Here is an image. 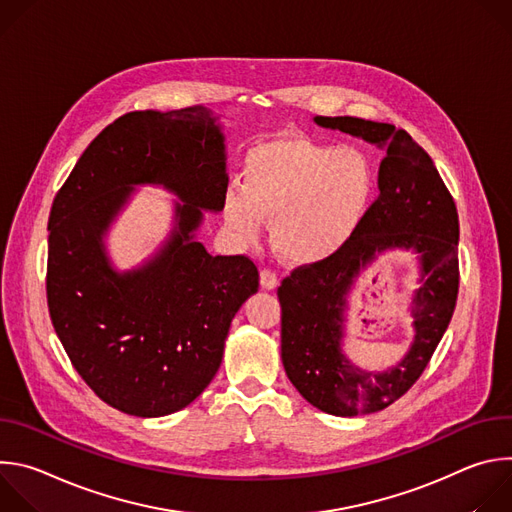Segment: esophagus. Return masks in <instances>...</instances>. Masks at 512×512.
Here are the masks:
<instances>
[{"label":"esophagus","mask_w":512,"mask_h":512,"mask_svg":"<svg viewBox=\"0 0 512 512\" xmlns=\"http://www.w3.org/2000/svg\"><path fill=\"white\" fill-rule=\"evenodd\" d=\"M259 283H261V287L267 289V291H273V289H277V285H279L275 273L269 271V269H263V271L259 273Z\"/></svg>","instance_id":"esophagus-1"}]
</instances>
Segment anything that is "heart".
Masks as SVG:
<instances>
[{"instance_id": "heart-1", "label": "heart", "mask_w": 512, "mask_h": 512, "mask_svg": "<svg viewBox=\"0 0 512 512\" xmlns=\"http://www.w3.org/2000/svg\"><path fill=\"white\" fill-rule=\"evenodd\" d=\"M377 172L356 145L285 135L257 143L243 164V190L223 198L229 229L255 241L271 221V245L289 265L334 259L360 233L373 208Z\"/></svg>"}]
</instances>
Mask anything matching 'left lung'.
<instances>
[{"mask_svg": "<svg viewBox=\"0 0 512 512\" xmlns=\"http://www.w3.org/2000/svg\"><path fill=\"white\" fill-rule=\"evenodd\" d=\"M314 123L360 137L385 150L379 198L354 241L334 259L302 267L277 289L281 304V362L300 395L338 417L385 409L419 379L452 320L458 298V210L433 160L405 129L358 117ZM391 250L418 261L412 295V342L385 372H364L345 356L343 338L355 283Z\"/></svg>", "mask_w": 512, "mask_h": 512, "instance_id": "1", "label": "left lung"}]
</instances>
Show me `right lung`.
Segmentation results:
<instances>
[{"label":"right lung","instance_id":"right-lung-1","mask_svg":"<svg viewBox=\"0 0 512 512\" xmlns=\"http://www.w3.org/2000/svg\"><path fill=\"white\" fill-rule=\"evenodd\" d=\"M227 184L221 115L148 109L105 127L52 202V326L83 381L127 415L190 405L221 367L235 314L257 294L251 259L212 257L198 241L204 212L223 210ZM137 185L177 196L173 229L139 266L119 270L106 235Z\"/></svg>","mask_w":512,"mask_h":512}]
</instances>
